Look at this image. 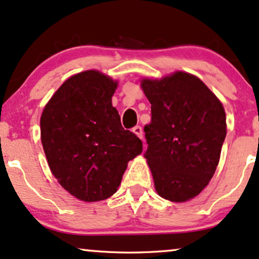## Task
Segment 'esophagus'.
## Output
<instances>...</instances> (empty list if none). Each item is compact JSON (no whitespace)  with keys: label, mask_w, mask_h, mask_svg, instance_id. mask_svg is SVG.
<instances>
[{"label":"esophagus","mask_w":259,"mask_h":259,"mask_svg":"<svg viewBox=\"0 0 259 259\" xmlns=\"http://www.w3.org/2000/svg\"><path fill=\"white\" fill-rule=\"evenodd\" d=\"M132 132L135 133L137 137H139L140 139H143V128L140 126H136L132 128Z\"/></svg>","instance_id":"34e87169"}]
</instances>
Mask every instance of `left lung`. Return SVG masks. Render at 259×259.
<instances>
[{
    "label": "left lung",
    "instance_id": "8db88e82",
    "mask_svg": "<svg viewBox=\"0 0 259 259\" xmlns=\"http://www.w3.org/2000/svg\"><path fill=\"white\" fill-rule=\"evenodd\" d=\"M151 103L144 132L156 192L174 203L193 199L209 185L227 133L225 108L204 82L177 71L161 79L142 78Z\"/></svg>",
    "mask_w": 259,
    "mask_h": 259
}]
</instances>
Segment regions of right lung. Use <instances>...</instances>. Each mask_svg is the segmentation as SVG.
<instances>
[{"label": "right lung", "instance_id": "right-lung-1", "mask_svg": "<svg viewBox=\"0 0 259 259\" xmlns=\"http://www.w3.org/2000/svg\"><path fill=\"white\" fill-rule=\"evenodd\" d=\"M119 81L96 69L69 76L41 111L40 140L57 183L76 199L104 200L116 192L138 137L122 128L111 97Z\"/></svg>", "mask_w": 259, "mask_h": 259}]
</instances>
